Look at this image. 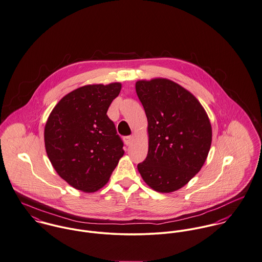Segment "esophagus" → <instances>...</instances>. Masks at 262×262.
Returning <instances> with one entry per match:
<instances>
[{
	"instance_id": "esophagus-1",
	"label": "esophagus",
	"mask_w": 262,
	"mask_h": 262,
	"mask_svg": "<svg viewBox=\"0 0 262 262\" xmlns=\"http://www.w3.org/2000/svg\"><path fill=\"white\" fill-rule=\"evenodd\" d=\"M123 141H124V144L126 145H129L133 142V137L132 136H127V137H124L123 138Z\"/></svg>"
}]
</instances>
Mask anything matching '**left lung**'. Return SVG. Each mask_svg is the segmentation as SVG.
<instances>
[{"label": "left lung", "instance_id": "8db88e82", "mask_svg": "<svg viewBox=\"0 0 262 262\" xmlns=\"http://www.w3.org/2000/svg\"><path fill=\"white\" fill-rule=\"evenodd\" d=\"M136 91L147 118L148 151L138 170L155 191L185 186L207 159L212 128L197 98L168 79L141 80Z\"/></svg>", "mask_w": 262, "mask_h": 262}]
</instances>
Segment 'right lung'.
I'll use <instances>...</instances> for the list:
<instances>
[{"mask_svg":"<svg viewBox=\"0 0 262 262\" xmlns=\"http://www.w3.org/2000/svg\"><path fill=\"white\" fill-rule=\"evenodd\" d=\"M121 84H94L65 95L45 125L48 158L69 185L90 193L102 188L123 156V142L107 110Z\"/></svg>","mask_w":262,"mask_h":262,"instance_id":"right-lung-1","label":"right lung"}]
</instances>
